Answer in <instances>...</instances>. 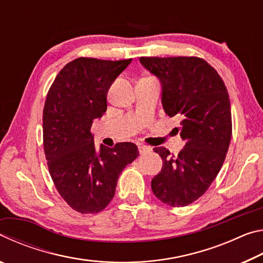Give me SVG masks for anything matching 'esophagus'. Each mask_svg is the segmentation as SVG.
<instances>
[{"label": "esophagus", "mask_w": 263, "mask_h": 263, "mask_svg": "<svg viewBox=\"0 0 263 263\" xmlns=\"http://www.w3.org/2000/svg\"><path fill=\"white\" fill-rule=\"evenodd\" d=\"M139 152L140 154H146V153H149L151 151H152V147L151 146H145V145H139Z\"/></svg>", "instance_id": "34e87169"}]
</instances>
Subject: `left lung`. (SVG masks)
<instances>
[{
  "instance_id": "1",
  "label": "left lung",
  "mask_w": 263,
  "mask_h": 263,
  "mask_svg": "<svg viewBox=\"0 0 263 263\" xmlns=\"http://www.w3.org/2000/svg\"><path fill=\"white\" fill-rule=\"evenodd\" d=\"M140 64L161 83L162 108L180 117L184 147L172 155L155 147L163 164L151 182L153 194L171 206L189 205L219 173L232 136L228 89L217 70L196 57H141Z\"/></svg>"
}]
</instances>
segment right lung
<instances>
[{
	"instance_id": "1",
	"label": "right lung",
	"mask_w": 263,
	"mask_h": 263,
	"mask_svg": "<svg viewBox=\"0 0 263 263\" xmlns=\"http://www.w3.org/2000/svg\"><path fill=\"white\" fill-rule=\"evenodd\" d=\"M131 60L78 58L60 70L47 92L43 138L48 171L61 197L78 212L103 210L123 169L139 155L133 142L96 149L90 132L106 111L110 86Z\"/></svg>"
}]
</instances>
